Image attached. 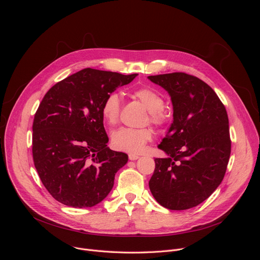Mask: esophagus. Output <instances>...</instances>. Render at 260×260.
<instances>
[{"instance_id": "esophagus-1", "label": "esophagus", "mask_w": 260, "mask_h": 260, "mask_svg": "<svg viewBox=\"0 0 260 260\" xmlns=\"http://www.w3.org/2000/svg\"><path fill=\"white\" fill-rule=\"evenodd\" d=\"M128 158H129L131 160H137L138 158H140V156L137 155V154H135V153H129V154H128Z\"/></svg>"}]
</instances>
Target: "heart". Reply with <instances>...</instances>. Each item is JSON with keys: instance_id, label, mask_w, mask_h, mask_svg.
Here are the masks:
<instances>
[{"instance_id": "1", "label": "heart", "mask_w": 260, "mask_h": 260, "mask_svg": "<svg viewBox=\"0 0 260 260\" xmlns=\"http://www.w3.org/2000/svg\"><path fill=\"white\" fill-rule=\"evenodd\" d=\"M134 95L138 99L148 110H149L150 120L155 125H162L167 116L162 111L164 98L157 91L149 87H140L134 91ZM120 98L116 92L109 93L103 102L101 112L104 120L109 125H114L118 122L120 116ZM152 138L151 129L120 127L115 129L111 136L113 146L118 150L140 153L143 151L145 145Z\"/></svg>"}]
</instances>
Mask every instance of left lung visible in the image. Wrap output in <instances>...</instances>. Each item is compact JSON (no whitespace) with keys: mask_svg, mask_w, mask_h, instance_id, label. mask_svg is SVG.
<instances>
[{"mask_svg":"<svg viewBox=\"0 0 260 260\" xmlns=\"http://www.w3.org/2000/svg\"><path fill=\"white\" fill-rule=\"evenodd\" d=\"M148 79L169 92L174 118L158 145L168 157L154 159L149 188L162 207L187 210L206 201L225 175L232 147L226 110L192 75L178 72Z\"/></svg>","mask_w":260,"mask_h":260,"instance_id":"obj_1","label":"left lung"}]
</instances>
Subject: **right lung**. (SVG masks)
Masks as SVG:
<instances>
[{"instance_id": "add662e5", "label": "right lung", "mask_w": 260, "mask_h": 260, "mask_svg": "<svg viewBox=\"0 0 260 260\" xmlns=\"http://www.w3.org/2000/svg\"><path fill=\"white\" fill-rule=\"evenodd\" d=\"M137 76L86 68L44 95L32 123V158L45 188L59 203L92 207L113 188L128 156L107 147L101 108L109 93Z\"/></svg>"}]
</instances>
